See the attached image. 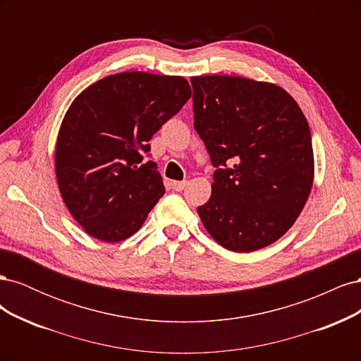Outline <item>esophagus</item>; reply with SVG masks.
<instances>
[{
	"label": "esophagus",
	"instance_id": "34e87169",
	"mask_svg": "<svg viewBox=\"0 0 361 361\" xmlns=\"http://www.w3.org/2000/svg\"><path fill=\"white\" fill-rule=\"evenodd\" d=\"M170 185H171V188H173L174 191H182L185 187H187V182H178V180H173Z\"/></svg>",
	"mask_w": 361,
	"mask_h": 361
}]
</instances>
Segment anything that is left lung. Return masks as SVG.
<instances>
[{
	"label": "left lung",
	"mask_w": 361,
	"mask_h": 361,
	"mask_svg": "<svg viewBox=\"0 0 361 361\" xmlns=\"http://www.w3.org/2000/svg\"><path fill=\"white\" fill-rule=\"evenodd\" d=\"M194 129L211 157V199L197 207L224 248L247 253L285 235L313 185L307 120L279 85L243 76H192Z\"/></svg>",
	"instance_id": "left-lung-1"
}]
</instances>
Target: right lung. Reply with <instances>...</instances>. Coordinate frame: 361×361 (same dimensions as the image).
<instances>
[{
    "mask_svg": "<svg viewBox=\"0 0 361 361\" xmlns=\"http://www.w3.org/2000/svg\"><path fill=\"white\" fill-rule=\"evenodd\" d=\"M191 96L182 76L122 72L76 97L56 147L61 197L84 231L118 243L143 226L162 197V178L149 140Z\"/></svg>",
    "mask_w": 361,
    "mask_h": 361,
    "instance_id": "right-lung-1",
    "label": "right lung"
}]
</instances>
